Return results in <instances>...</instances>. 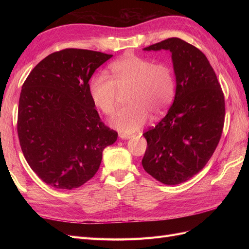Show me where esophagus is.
<instances>
[{"label": "esophagus", "mask_w": 249, "mask_h": 249, "mask_svg": "<svg viewBox=\"0 0 249 249\" xmlns=\"http://www.w3.org/2000/svg\"><path fill=\"white\" fill-rule=\"evenodd\" d=\"M119 137L122 138V139H130V138L134 137V135H130V134H124V133H122V134H119Z\"/></svg>", "instance_id": "obj_1"}]
</instances>
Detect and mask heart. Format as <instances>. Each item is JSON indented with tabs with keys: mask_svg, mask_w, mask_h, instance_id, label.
I'll use <instances>...</instances> for the list:
<instances>
[{
	"mask_svg": "<svg viewBox=\"0 0 249 249\" xmlns=\"http://www.w3.org/2000/svg\"><path fill=\"white\" fill-rule=\"evenodd\" d=\"M112 78L97 74L90 81L91 97L105 115L112 116L118 106L120 92L129 91L126 107L113 119L118 130L131 133L145 124L149 114L159 117L167 110L176 93V78L165 63L129 55L111 63Z\"/></svg>",
	"mask_w": 249,
	"mask_h": 249,
	"instance_id": "1",
	"label": "heart"
}]
</instances>
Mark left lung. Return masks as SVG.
I'll list each match as a JSON object with an SVG mask.
<instances>
[{"label": "left lung", "mask_w": 249, "mask_h": 249, "mask_svg": "<svg viewBox=\"0 0 249 249\" xmlns=\"http://www.w3.org/2000/svg\"><path fill=\"white\" fill-rule=\"evenodd\" d=\"M169 50L177 79L168 113L143 134L147 147L142 166L165 185L184 183L210 160L219 143L225 103L216 73L203 53L171 37L144 51Z\"/></svg>", "instance_id": "obj_1"}]
</instances>
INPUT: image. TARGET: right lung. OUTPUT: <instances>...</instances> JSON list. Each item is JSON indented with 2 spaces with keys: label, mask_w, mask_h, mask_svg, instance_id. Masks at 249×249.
I'll return each instance as SVG.
<instances>
[{
  "label": "right lung",
  "mask_w": 249,
  "mask_h": 249,
  "mask_svg": "<svg viewBox=\"0 0 249 249\" xmlns=\"http://www.w3.org/2000/svg\"><path fill=\"white\" fill-rule=\"evenodd\" d=\"M113 55L65 49L37 64L21 87L19 144L44 183L71 190L99 170L103 150L117 139L95 110L89 80Z\"/></svg>",
  "instance_id": "right-lung-1"
}]
</instances>
